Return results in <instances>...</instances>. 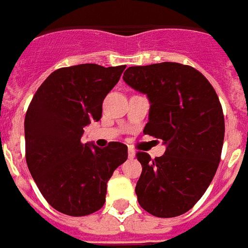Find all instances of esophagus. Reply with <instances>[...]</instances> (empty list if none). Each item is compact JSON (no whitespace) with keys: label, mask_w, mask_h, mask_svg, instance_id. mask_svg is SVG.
Instances as JSON below:
<instances>
[{"label":"esophagus","mask_w":248,"mask_h":248,"mask_svg":"<svg viewBox=\"0 0 248 248\" xmlns=\"http://www.w3.org/2000/svg\"><path fill=\"white\" fill-rule=\"evenodd\" d=\"M128 156H129V158H133L136 156V151L132 147H129V150H128Z\"/></svg>","instance_id":"34e87169"}]
</instances>
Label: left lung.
<instances>
[{
    "instance_id": "left-lung-1",
    "label": "left lung",
    "mask_w": 248,
    "mask_h": 248,
    "mask_svg": "<svg viewBox=\"0 0 248 248\" xmlns=\"http://www.w3.org/2000/svg\"><path fill=\"white\" fill-rule=\"evenodd\" d=\"M124 82L150 101L144 134L162 140L165 154L138 152L140 207L157 217L191 210L209 188L220 161L224 115L217 92L199 70L178 62L130 66Z\"/></svg>"
}]
</instances>
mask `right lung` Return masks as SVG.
<instances>
[{
  "label": "right lung",
  "instance_id": "add662e5",
  "mask_svg": "<svg viewBox=\"0 0 248 248\" xmlns=\"http://www.w3.org/2000/svg\"><path fill=\"white\" fill-rule=\"evenodd\" d=\"M125 65L80 64L57 69L41 84L28 108L24 132L27 164L53 209L70 217L100 210L108 182L128 158V147L83 143L84 128L98 122L102 102Z\"/></svg>",
  "mask_w": 248,
  "mask_h": 248
}]
</instances>
